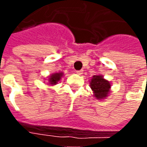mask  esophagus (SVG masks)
<instances>
[{"label":"esophagus","mask_w":147,"mask_h":147,"mask_svg":"<svg viewBox=\"0 0 147 147\" xmlns=\"http://www.w3.org/2000/svg\"><path fill=\"white\" fill-rule=\"evenodd\" d=\"M76 73L78 75H82L83 73V70H79V71H76Z\"/></svg>","instance_id":"esophagus-1"}]
</instances>
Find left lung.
Masks as SVG:
<instances>
[{"label":"left lung","mask_w":147,"mask_h":147,"mask_svg":"<svg viewBox=\"0 0 147 147\" xmlns=\"http://www.w3.org/2000/svg\"><path fill=\"white\" fill-rule=\"evenodd\" d=\"M90 86L97 99H105L110 92L111 84L102 76H94L90 81Z\"/></svg>","instance_id":"obj_1"}]
</instances>
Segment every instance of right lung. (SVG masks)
<instances>
[{"label":"right lung","mask_w":147,"mask_h":147,"mask_svg":"<svg viewBox=\"0 0 147 147\" xmlns=\"http://www.w3.org/2000/svg\"><path fill=\"white\" fill-rule=\"evenodd\" d=\"M63 72H57V73H53L50 75V76L49 77V83L51 86L57 84V83L61 80V77L63 76Z\"/></svg>","instance_id":"add662e5"}]
</instances>
